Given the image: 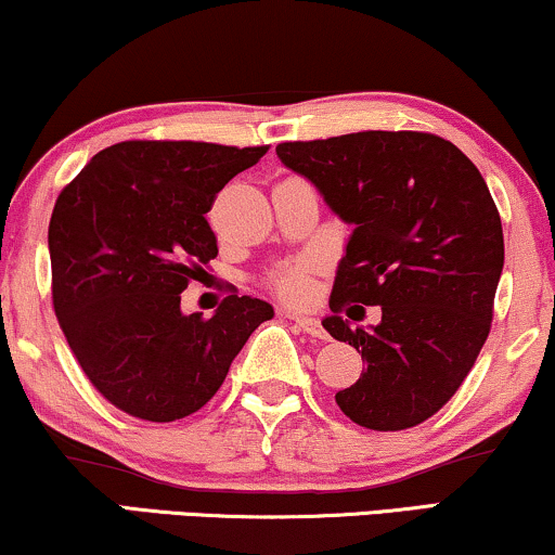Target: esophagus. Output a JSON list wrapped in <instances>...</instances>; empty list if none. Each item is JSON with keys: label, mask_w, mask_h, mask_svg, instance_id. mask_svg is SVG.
Wrapping results in <instances>:
<instances>
[{"label": "esophagus", "mask_w": 555, "mask_h": 555, "mask_svg": "<svg viewBox=\"0 0 555 555\" xmlns=\"http://www.w3.org/2000/svg\"><path fill=\"white\" fill-rule=\"evenodd\" d=\"M289 318L297 322L299 330H305L307 335H312V338H320V340L327 338V333H325V330H322L320 320L312 318V314H289Z\"/></svg>", "instance_id": "34e87169"}]
</instances>
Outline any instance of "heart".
Instances as JSON below:
<instances>
[{
	"instance_id": "1",
	"label": "heart",
	"mask_w": 555,
	"mask_h": 555,
	"mask_svg": "<svg viewBox=\"0 0 555 555\" xmlns=\"http://www.w3.org/2000/svg\"><path fill=\"white\" fill-rule=\"evenodd\" d=\"M312 271L314 261H297L284 266L282 271L273 273V292L284 301H292V305H305L312 297Z\"/></svg>"
}]
</instances>
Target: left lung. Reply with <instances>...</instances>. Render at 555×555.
Listing matches in <instances>:
<instances>
[{"label":"left lung","instance_id":"8db88e82","mask_svg":"<svg viewBox=\"0 0 555 555\" xmlns=\"http://www.w3.org/2000/svg\"><path fill=\"white\" fill-rule=\"evenodd\" d=\"M276 156L353 225L322 327L359 350L366 371L335 402L369 430L425 423L464 384L492 327L504 237L487 181L430 132L297 140ZM348 300L378 304L383 322L350 326L339 318Z\"/></svg>","mask_w":555,"mask_h":555}]
</instances>
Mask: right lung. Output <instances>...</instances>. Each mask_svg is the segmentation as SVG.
<instances>
[{
	"label": "right lung",
	"instance_id": "right-lung-1",
	"mask_svg": "<svg viewBox=\"0 0 555 555\" xmlns=\"http://www.w3.org/2000/svg\"><path fill=\"white\" fill-rule=\"evenodd\" d=\"M269 145L125 140L96 153L55 199L48 250L53 310L100 395L149 423L202 410L250 333L263 299H222L212 318L181 312V292L217 256V192Z\"/></svg>",
	"mask_w": 555,
	"mask_h": 555
}]
</instances>
